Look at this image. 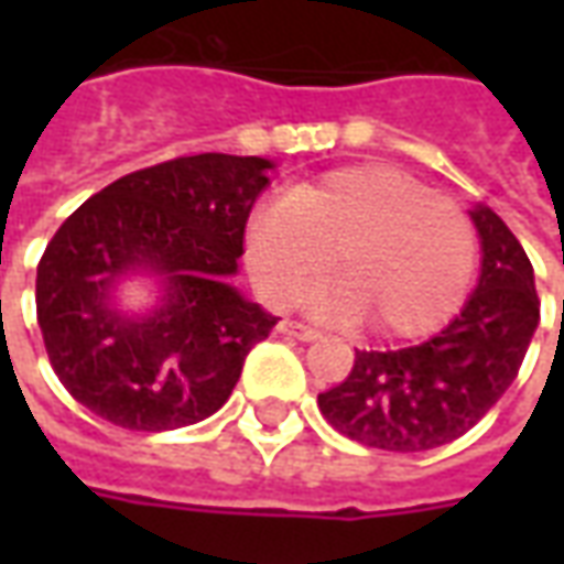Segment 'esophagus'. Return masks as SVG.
Instances as JSON below:
<instances>
[{"label": "esophagus", "mask_w": 564, "mask_h": 564, "mask_svg": "<svg viewBox=\"0 0 564 564\" xmlns=\"http://www.w3.org/2000/svg\"><path fill=\"white\" fill-rule=\"evenodd\" d=\"M281 332L283 335H290V338H299V341H317L319 338V329L305 326V323H295V319H283Z\"/></svg>", "instance_id": "obj_1"}]
</instances>
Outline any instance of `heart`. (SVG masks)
Listing matches in <instances>:
<instances>
[{
    "label": "heart",
    "mask_w": 564,
    "mask_h": 564,
    "mask_svg": "<svg viewBox=\"0 0 564 564\" xmlns=\"http://www.w3.org/2000/svg\"><path fill=\"white\" fill-rule=\"evenodd\" d=\"M329 259L341 281L314 290L311 307L414 338L465 302L477 235L459 205L387 162L319 174L262 198L247 217L245 262L269 305H293Z\"/></svg>",
    "instance_id": "b5f03b06"
}]
</instances>
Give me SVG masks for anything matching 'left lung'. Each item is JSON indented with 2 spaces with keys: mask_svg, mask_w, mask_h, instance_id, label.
<instances>
[{
  "mask_svg": "<svg viewBox=\"0 0 564 564\" xmlns=\"http://www.w3.org/2000/svg\"><path fill=\"white\" fill-rule=\"evenodd\" d=\"M480 235L477 290L447 329L402 350H356L350 375L317 404L366 447L420 453L462 437L505 395L541 319L534 271L505 220L474 205Z\"/></svg>",
  "mask_w": 564,
  "mask_h": 564,
  "instance_id": "obj_1",
  "label": "left lung"
}]
</instances>
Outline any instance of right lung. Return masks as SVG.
<instances>
[{"label":"right lung","mask_w":564,"mask_h":564,"mask_svg":"<svg viewBox=\"0 0 564 564\" xmlns=\"http://www.w3.org/2000/svg\"><path fill=\"white\" fill-rule=\"evenodd\" d=\"M274 162L198 153L108 184L68 217L39 262L35 311L56 378L87 411L169 432L220 411L278 317L232 286L245 226ZM148 273V312L116 286Z\"/></svg>","instance_id":"1"}]
</instances>
